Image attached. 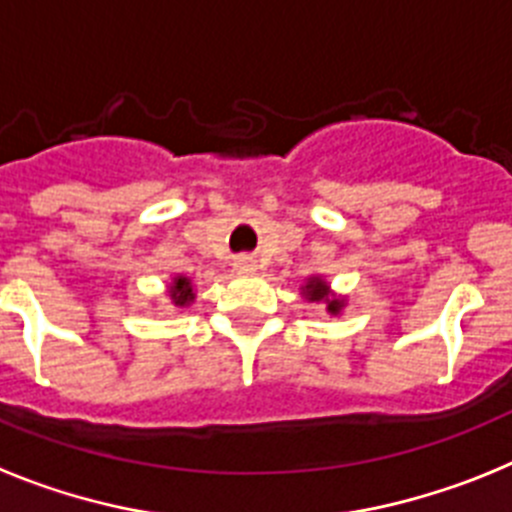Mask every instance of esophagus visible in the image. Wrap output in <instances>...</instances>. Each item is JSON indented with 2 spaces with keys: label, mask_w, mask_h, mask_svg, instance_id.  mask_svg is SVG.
Wrapping results in <instances>:
<instances>
[{
  "label": "esophagus",
  "mask_w": 512,
  "mask_h": 512,
  "mask_svg": "<svg viewBox=\"0 0 512 512\" xmlns=\"http://www.w3.org/2000/svg\"><path fill=\"white\" fill-rule=\"evenodd\" d=\"M234 270H237V273H255L257 260L252 255H239L237 260H234Z\"/></svg>",
  "instance_id": "1"
}]
</instances>
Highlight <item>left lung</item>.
Segmentation results:
<instances>
[{
	"label": "left lung",
	"mask_w": 512,
	"mask_h": 512,
	"mask_svg": "<svg viewBox=\"0 0 512 512\" xmlns=\"http://www.w3.org/2000/svg\"><path fill=\"white\" fill-rule=\"evenodd\" d=\"M303 296L311 303H324L331 316H339L344 308V298L331 296V288L324 278H308V283L303 285Z\"/></svg>",
	"instance_id": "left-lung-1"
}]
</instances>
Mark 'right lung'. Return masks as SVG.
Here are the masks:
<instances>
[{"label": "right lung", "instance_id": "obj_1", "mask_svg": "<svg viewBox=\"0 0 512 512\" xmlns=\"http://www.w3.org/2000/svg\"><path fill=\"white\" fill-rule=\"evenodd\" d=\"M170 301L176 303V306H188V303L196 298V293H193V285L191 280L183 278V275H176L173 278V283H170Z\"/></svg>", "mask_w": 512, "mask_h": 512}]
</instances>
